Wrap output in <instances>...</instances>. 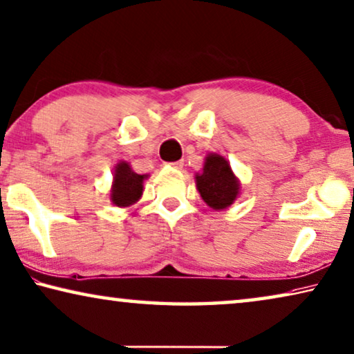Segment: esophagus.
Returning a JSON list of instances; mask_svg holds the SVG:
<instances>
[{
    "label": "esophagus",
    "instance_id": "obj_1",
    "mask_svg": "<svg viewBox=\"0 0 354 354\" xmlns=\"http://www.w3.org/2000/svg\"><path fill=\"white\" fill-rule=\"evenodd\" d=\"M173 168H178V170H179V168H183V165H184V162L183 160H176V162H171V164H170Z\"/></svg>",
    "mask_w": 354,
    "mask_h": 354
}]
</instances>
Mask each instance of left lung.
Masks as SVG:
<instances>
[{
  "mask_svg": "<svg viewBox=\"0 0 354 354\" xmlns=\"http://www.w3.org/2000/svg\"><path fill=\"white\" fill-rule=\"evenodd\" d=\"M195 181L201 198L212 209H225L239 194V183L232 167L218 154L206 157L203 173L195 176Z\"/></svg>",
  "mask_w": 354,
  "mask_h": 354,
  "instance_id": "obj_1",
  "label": "left lung"
}]
</instances>
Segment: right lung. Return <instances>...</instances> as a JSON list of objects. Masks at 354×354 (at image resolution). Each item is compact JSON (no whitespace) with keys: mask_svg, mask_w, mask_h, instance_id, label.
Returning a JSON list of instances; mask_svg holds the SVG:
<instances>
[{"mask_svg":"<svg viewBox=\"0 0 354 354\" xmlns=\"http://www.w3.org/2000/svg\"><path fill=\"white\" fill-rule=\"evenodd\" d=\"M147 175H138L131 168L127 162L116 165L111 187V201L116 206H129L142 197L143 179Z\"/></svg>","mask_w":354,"mask_h":354,"instance_id":"add662e5","label":"right lung"}]
</instances>
